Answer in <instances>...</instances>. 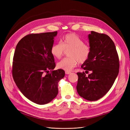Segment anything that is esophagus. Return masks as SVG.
Returning a JSON list of instances; mask_svg holds the SVG:
<instances>
[{
    "label": "esophagus",
    "instance_id": "esophagus-1",
    "mask_svg": "<svg viewBox=\"0 0 130 130\" xmlns=\"http://www.w3.org/2000/svg\"><path fill=\"white\" fill-rule=\"evenodd\" d=\"M65 73H66V74L68 75V74H70L71 73V72H70V71H66Z\"/></svg>",
    "mask_w": 130,
    "mask_h": 130
}]
</instances>
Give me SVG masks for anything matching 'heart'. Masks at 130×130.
Returning a JSON list of instances; mask_svg holds the SVG:
<instances>
[{
    "mask_svg": "<svg viewBox=\"0 0 130 130\" xmlns=\"http://www.w3.org/2000/svg\"><path fill=\"white\" fill-rule=\"evenodd\" d=\"M69 51V57L64 58L57 63L58 68L66 71L72 70L78 62L83 63L90 56L91 50L88 44L84 43L78 35L74 33L66 35L61 40V43L53 44L51 48L53 56L59 59L64 52Z\"/></svg>",
    "mask_w": 130,
    "mask_h": 130,
    "instance_id": "b5f03b06",
    "label": "heart"
}]
</instances>
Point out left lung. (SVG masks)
Masks as SVG:
<instances>
[{
  "mask_svg": "<svg viewBox=\"0 0 130 130\" xmlns=\"http://www.w3.org/2000/svg\"><path fill=\"white\" fill-rule=\"evenodd\" d=\"M91 52L81 67L91 73H77L76 86L78 95L84 99L95 101L108 92L119 73L118 54L112 40L105 34L91 31L88 35Z\"/></svg>",
  "mask_w": 130,
  "mask_h": 130,
  "instance_id": "1",
  "label": "left lung"
}]
</instances>
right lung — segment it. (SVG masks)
<instances>
[{
  "label": "right lung",
  "instance_id": "add662e5",
  "mask_svg": "<svg viewBox=\"0 0 130 130\" xmlns=\"http://www.w3.org/2000/svg\"><path fill=\"white\" fill-rule=\"evenodd\" d=\"M57 34L56 31L27 35L15 48L13 79L22 93L38 104H47L54 99L58 83L65 75L63 70H53L55 63L51 48Z\"/></svg>",
  "mask_w": 130,
  "mask_h": 130
}]
</instances>
